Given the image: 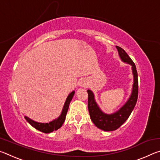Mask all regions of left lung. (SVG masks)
<instances>
[{"label": "left lung", "instance_id": "1", "mask_svg": "<svg viewBox=\"0 0 160 160\" xmlns=\"http://www.w3.org/2000/svg\"><path fill=\"white\" fill-rule=\"evenodd\" d=\"M118 51L119 56L124 62H126L132 66V73L134 77V83L132 87V92L131 96L128 101L119 109L118 112L113 114H105L103 113L97 106L94 101V94L90 90H88V107L90 112L91 120L97 128L105 131H112L118 129L131 115L132 111L136 104L138 97V72L134 62L130 58V56L122 48L116 46Z\"/></svg>", "mask_w": 160, "mask_h": 160}]
</instances>
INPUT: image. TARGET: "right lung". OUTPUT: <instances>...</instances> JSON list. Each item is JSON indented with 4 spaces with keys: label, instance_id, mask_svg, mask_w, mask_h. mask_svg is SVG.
Masks as SVG:
<instances>
[{
    "label": "right lung",
    "instance_id": "add662e5",
    "mask_svg": "<svg viewBox=\"0 0 160 160\" xmlns=\"http://www.w3.org/2000/svg\"><path fill=\"white\" fill-rule=\"evenodd\" d=\"M74 94L75 92H72L68 96L61 116H59L57 119H55V120L52 121L51 122L47 123H38L36 122V121L32 120V119L29 118L27 117V116H25V119L28 121V122L30 124L31 126L34 127V128L39 130V131L44 132V133H49V132L53 131H56V130L60 128L62 125H63V123H64L65 119H66V116L67 114V112L68 110L69 104L70 103V101H71L72 99V97H73Z\"/></svg>",
    "mask_w": 160,
    "mask_h": 160
}]
</instances>
